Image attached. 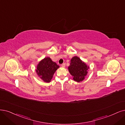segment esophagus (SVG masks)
<instances>
[{"mask_svg": "<svg viewBox=\"0 0 125 125\" xmlns=\"http://www.w3.org/2000/svg\"><path fill=\"white\" fill-rule=\"evenodd\" d=\"M61 66L62 67H64L65 66V63H63V64H61Z\"/></svg>", "mask_w": 125, "mask_h": 125, "instance_id": "34e87169", "label": "esophagus"}]
</instances>
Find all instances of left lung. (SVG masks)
Returning <instances> with one entry per match:
<instances>
[{"mask_svg": "<svg viewBox=\"0 0 125 125\" xmlns=\"http://www.w3.org/2000/svg\"><path fill=\"white\" fill-rule=\"evenodd\" d=\"M68 68L73 76V79L76 81L80 82L84 79L89 67L87 66L79 58L75 56L71 59L70 65Z\"/></svg>", "mask_w": 125, "mask_h": 125, "instance_id": "left-lung-1", "label": "left lung"}]
</instances>
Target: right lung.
<instances>
[{
	"mask_svg": "<svg viewBox=\"0 0 125 125\" xmlns=\"http://www.w3.org/2000/svg\"><path fill=\"white\" fill-rule=\"evenodd\" d=\"M59 67L56 63L49 57L44 58L37 66V74L44 82H49L55 72Z\"/></svg>",
	"mask_w": 125,
	"mask_h": 125,
	"instance_id": "add662e5",
	"label": "right lung"
}]
</instances>
